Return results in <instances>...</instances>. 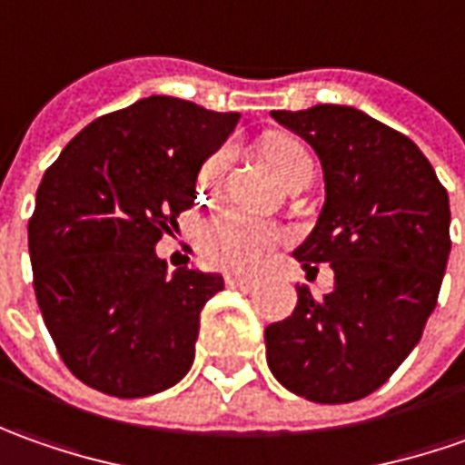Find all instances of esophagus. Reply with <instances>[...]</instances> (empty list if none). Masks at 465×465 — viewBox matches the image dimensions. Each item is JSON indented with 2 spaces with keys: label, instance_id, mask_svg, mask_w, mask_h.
<instances>
[{
  "label": "esophagus",
  "instance_id": "34e87169",
  "mask_svg": "<svg viewBox=\"0 0 465 465\" xmlns=\"http://www.w3.org/2000/svg\"><path fill=\"white\" fill-rule=\"evenodd\" d=\"M226 285L233 288V291H244V293H249V291H254V288L260 285V281H254V278H242V275H229V278H226Z\"/></svg>",
  "mask_w": 465,
  "mask_h": 465
}]
</instances>
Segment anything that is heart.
<instances>
[{"instance_id": "b5f03b06", "label": "heart", "mask_w": 465, "mask_h": 465, "mask_svg": "<svg viewBox=\"0 0 465 465\" xmlns=\"http://www.w3.org/2000/svg\"><path fill=\"white\" fill-rule=\"evenodd\" d=\"M229 149H218L211 153L201 167V190H211L221 180L223 169L229 164ZM264 162L272 167V172L288 180L298 169H312V156L306 152V146L293 136L285 134H272L262 141ZM282 232L264 221V218L249 216L239 208H226L218 211L216 216H211L201 226L198 233V249H201L203 262L223 270V272H239L249 275L257 272L272 252L281 247Z\"/></svg>"}]
</instances>
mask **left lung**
Masks as SVG:
<instances>
[{
    "label": "left lung",
    "mask_w": 465,
    "mask_h": 465,
    "mask_svg": "<svg viewBox=\"0 0 465 465\" xmlns=\"http://www.w3.org/2000/svg\"><path fill=\"white\" fill-rule=\"evenodd\" d=\"M324 169V208L293 252L306 275L329 262L331 291L298 288L293 313L264 329L267 365L288 391L347 404L381 389L438 303L450 254V205L417 143L362 110H272Z\"/></svg>",
    "instance_id": "obj_1"
}]
</instances>
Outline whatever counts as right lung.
<instances>
[{
	"mask_svg": "<svg viewBox=\"0 0 465 465\" xmlns=\"http://www.w3.org/2000/svg\"><path fill=\"white\" fill-rule=\"evenodd\" d=\"M239 113L152 94L89 123L45 169L27 223L33 285L61 361L97 391L138 399L183 381L223 278L156 257L195 203L203 162Z\"/></svg>",
	"mask_w": 465,
	"mask_h": 465,
	"instance_id": "add662e5",
	"label": "right lung"
}]
</instances>
